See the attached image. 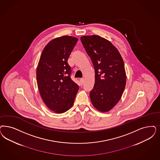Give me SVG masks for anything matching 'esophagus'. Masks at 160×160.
Instances as JSON below:
<instances>
[{"label": "esophagus", "mask_w": 160, "mask_h": 160, "mask_svg": "<svg viewBox=\"0 0 160 160\" xmlns=\"http://www.w3.org/2000/svg\"><path fill=\"white\" fill-rule=\"evenodd\" d=\"M80 82L82 83V84H83V83H84V78H80Z\"/></svg>", "instance_id": "1"}]
</instances>
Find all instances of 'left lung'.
I'll return each instance as SVG.
<instances>
[{"label":"left lung","mask_w":160,"mask_h":160,"mask_svg":"<svg viewBox=\"0 0 160 160\" xmlns=\"http://www.w3.org/2000/svg\"><path fill=\"white\" fill-rule=\"evenodd\" d=\"M80 40L94 68L95 83L90 92L92 103L100 112H108L119 102L125 88L122 57L110 41L98 35L82 36Z\"/></svg>","instance_id":"obj_1"}]
</instances>
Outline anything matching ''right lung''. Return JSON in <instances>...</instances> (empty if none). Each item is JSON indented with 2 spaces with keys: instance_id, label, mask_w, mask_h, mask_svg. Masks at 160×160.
<instances>
[{
  "instance_id": "obj_1",
  "label": "right lung",
  "mask_w": 160,
  "mask_h": 160,
  "mask_svg": "<svg viewBox=\"0 0 160 160\" xmlns=\"http://www.w3.org/2000/svg\"><path fill=\"white\" fill-rule=\"evenodd\" d=\"M78 38L64 35L52 39L45 45L37 68V80L44 103L56 113L69 110L78 90L71 78L67 61Z\"/></svg>"
}]
</instances>
